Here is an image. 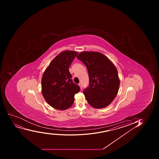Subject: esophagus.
<instances>
[{
    "mask_svg": "<svg viewBox=\"0 0 159 159\" xmlns=\"http://www.w3.org/2000/svg\"><path fill=\"white\" fill-rule=\"evenodd\" d=\"M79 87H80V88L81 89H82V84H79Z\"/></svg>",
    "mask_w": 159,
    "mask_h": 159,
    "instance_id": "obj_1",
    "label": "esophagus"
}]
</instances>
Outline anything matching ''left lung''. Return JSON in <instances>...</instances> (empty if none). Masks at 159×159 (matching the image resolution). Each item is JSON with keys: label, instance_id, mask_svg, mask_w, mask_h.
<instances>
[{"label": "left lung", "instance_id": "left-lung-1", "mask_svg": "<svg viewBox=\"0 0 159 159\" xmlns=\"http://www.w3.org/2000/svg\"><path fill=\"white\" fill-rule=\"evenodd\" d=\"M87 67L89 86L84 91L87 102L95 108L107 107L119 88L116 67L108 58L97 52H82L77 57Z\"/></svg>", "mask_w": 159, "mask_h": 159}]
</instances>
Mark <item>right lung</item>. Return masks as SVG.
Wrapping results in <instances>:
<instances>
[{
	"label": "right lung",
	"instance_id": "right-lung-1",
	"mask_svg": "<svg viewBox=\"0 0 159 159\" xmlns=\"http://www.w3.org/2000/svg\"><path fill=\"white\" fill-rule=\"evenodd\" d=\"M78 53L65 51L52 60L41 79L42 94L48 104L54 108L64 110L74 103V96L80 91L72 82L69 67Z\"/></svg>",
	"mask_w": 159,
	"mask_h": 159
}]
</instances>
